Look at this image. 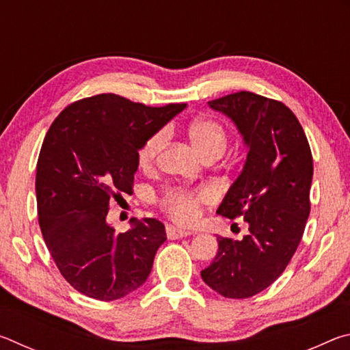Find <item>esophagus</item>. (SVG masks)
<instances>
[{
	"label": "esophagus",
	"mask_w": 350,
	"mask_h": 350,
	"mask_svg": "<svg viewBox=\"0 0 350 350\" xmlns=\"http://www.w3.org/2000/svg\"><path fill=\"white\" fill-rule=\"evenodd\" d=\"M167 234L170 239H180V238H187V236L193 234L191 232H187V230H182V228H177L174 225H168L167 227Z\"/></svg>",
	"instance_id": "esophagus-1"
}]
</instances>
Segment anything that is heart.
I'll return each instance as SVG.
<instances>
[{"instance_id":"1","label":"heart","mask_w":350,"mask_h":350,"mask_svg":"<svg viewBox=\"0 0 350 350\" xmlns=\"http://www.w3.org/2000/svg\"><path fill=\"white\" fill-rule=\"evenodd\" d=\"M188 135L191 144L202 157L221 156L227 148V131L222 123L213 118H200L189 125ZM167 142V131H157L148 139L139 150V165L142 168H150L156 162L159 152ZM215 198L211 188H202L199 191H187V189H168L162 198V206L176 221L189 224L198 217L199 205L210 202Z\"/></svg>"}]
</instances>
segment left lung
<instances>
[{
    "instance_id": "8db88e82",
    "label": "left lung",
    "mask_w": 350,
    "mask_h": 350,
    "mask_svg": "<svg viewBox=\"0 0 350 350\" xmlns=\"http://www.w3.org/2000/svg\"><path fill=\"white\" fill-rule=\"evenodd\" d=\"M208 105L232 118L248 150L216 213L242 216L248 233L241 241L217 236L216 258L200 276L225 298H250L281 276L303 238L313 159L298 118L278 100L241 91Z\"/></svg>"
}]
</instances>
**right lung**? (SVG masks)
Returning <instances> with one entry per match:
<instances>
[{"instance_id":"right-lung-1","label":"right lung","mask_w":350,"mask_h":350,"mask_svg":"<svg viewBox=\"0 0 350 350\" xmlns=\"http://www.w3.org/2000/svg\"><path fill=\"white\" fill-rule=\"evenodd\" d=\"M185 103L152 108L116 94L79 100L47 131L37 162V210L47 250L77 292L114 301L151 273L165 225L131 219L125 233L106 222L109 202L133 194L142 145Z\"/></svg>"}]
</instances>
